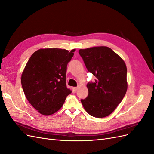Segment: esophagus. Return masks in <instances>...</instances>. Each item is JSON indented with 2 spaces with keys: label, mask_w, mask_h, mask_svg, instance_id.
Instances as JSON below:
<instances>
[{
  "label": "esophagus",
  "mask_w": 154,
  "mask_h": 154,
  "mask_svg": "<svg viewBox=\"0 0 154 154\" xmlns=\"http://www.w3.org/2000/svg\"><path fill=\"white\" fill-rule=\"evenodd\" d=\"M78 89V87H74V90L75 91H76Z\"/></svg>",
  "instance_id": "1"
}]
</instances>
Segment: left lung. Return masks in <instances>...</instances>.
<instances>
[{
  "label": "left lung",
  "instance_id": "obj_1",
  "mask_svg": "<svg viewBox=\"0 0 154 154\" xmlns=\"http://www.w3.org/2000/svg\"><path fill=\"white\" fill-rule=\"evenodd\" d=\"M88 70L96 77L88 83V96L81 100L88 114L95 118L110 115L122 102L127 91V66L110 48L98 46L79 50Z\"/></svg>",
  "mask_w": 154,
  "mask_h": 154
}]
</instances>
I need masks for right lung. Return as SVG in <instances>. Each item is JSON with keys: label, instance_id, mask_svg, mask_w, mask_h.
Masks as SVG:
<instances>
[{"label": "right lung", "instance_id": "obj_1", "mask_svg": "<svg viewBox=\"0 0 154 154\" xmlns=\"http://www.w3.org/2000/svg\"><path fill=\"white\" fill-rule=\"evenodd\" d=\"M75 51L40 49L26 63L21 76L23 91L30 104L41 114L57 112L72 92L66 86V72Z\"/></svg>", "mask_w": 154, "mask_h": 154}]
</instances>
